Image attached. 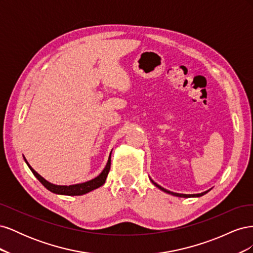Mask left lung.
Masks as SVG:
<instances>
[{"instance_id":"8db88e82","label":"left lung","mask_w":253,"mask_h":253,"mask_svg":"<svg viewBox=\"0 0 253 253\" xmlns=\"http://www.w3.org/2000/svg\"><path fill=\"white\" fill-rule=\"evenodd\" d=\"M151 179V178H150ZM151 181L154 183V186H156L158 189H160L162 191H164V192H166V193H169V194H171V195H174V196H178V197H186V198H188V197H200V196H203V195H205L206 193H208L209 191L211 190V189H209V190H207V191H205V192H203V193H198V194H180V193H175V192H171V191H169V190H167V189H165V188H163L162 186H159V185H157L156 182H154L153 181L152 179H151Z\"/></svg>"}]
</instances>
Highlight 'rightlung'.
<instances>
[{"label":"right lung","instance_id":"right-lung-1","mask_svg":"<svg viewBox=\"0 0 253 253\" xmlns=\"http://www.w3.org/2000/svg\"><path fill=\"white\" fill-rule=\"evenodd\" d=\"M24 160L27 164L30 171L33 172V174L38 178V180H39L45 188L49 190L52 193L60 194V195H68V196L83 195V194H86V193L90 192V191H93L99 187H101L105 182V179H106V177H108V174L111 169V154H110L109 160H108V163H106V166L103 169V171L94 179L82 182V183H76V185H71V186H58V185H53V183L47 181L46 179L43 178L40 174H38L27 163L25 157H24Z\"/></svg>","mask_w":253,"mask_h":253}]
</instances>
